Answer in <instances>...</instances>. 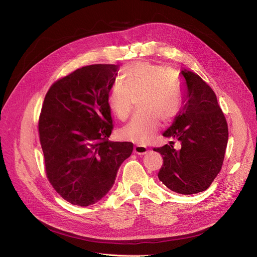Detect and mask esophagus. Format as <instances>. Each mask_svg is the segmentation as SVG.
<instances>
[{"instance_id":"obj_1","label":"esophagus","mask_w":257,"mask_h":257,"mask_svg":"<svg viewBox=\"0 0 257 257\" xmlns=\"http://www.w3.org/2000/svg\"><path fill=\"white\" fill-rule=\"evenodd\" d=\"M134 152L139 155H144L148 152V148L146 146H142V145H137L134 147Z\"/></svg>"}]
</instances>
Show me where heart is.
<instances>
[{
    "label": "heart",
    "mask_w": 257,
    "mask_h": 257,
    "mask_svg": "<svg viewBox=\"0 0 257 257\" xmlns=\"http://www.w3.org/2000/svg\"><path fill=\"white\" fill-rule=\"evenodd\" d=\"M138 103L140 111L121 129V137L138 144L149 143L160 128L180 112L182 93L166 66L149 61H134L121 70V82L111 86L108 105L114 116L124 121Z\"/></svg>",
    "instance_id": "b5f03b06"
}]
</instances>
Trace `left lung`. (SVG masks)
Returning a JSON list of instances; mask_svg holds the SVG:
<instances>
[{"label":"left lung","instance_id":"left-lung-1","mask_svg":"<svg viewBox=\"0 0 257 257\" xmlns=\"http://www.w3.org/2000/svg\"><path fill=\"white\" fill-rule=\"evenodd\" d=\"M186 102L173 125L164 133L181 143L154 148L163 155L158 178L171 191L192 195L209 187L220 173L228 142V125L212 88L199 75L183 70Z\"/></svg>","mask_w":257,"mask_h":257}]
</instances>
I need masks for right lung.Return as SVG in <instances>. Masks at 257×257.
Wrapping results in <instances>:
<instances>
[{"mask_svg":"<svg viewBox=\"0 0 257 257\" xmlns=\"http://www.w3.org/2000/svg\"><path fill=\"white\" fill-rule=\"evenodd\" d=\"M114 64L82 66L54 82L38 118L46 175L64 200L88 206L112 187L133 150L130 142H110L113 130L108 93Z\"/></svg>","mask_w":257,"mask_h":257,"instance_id":"1","label":"right lung"}]
</instances>
